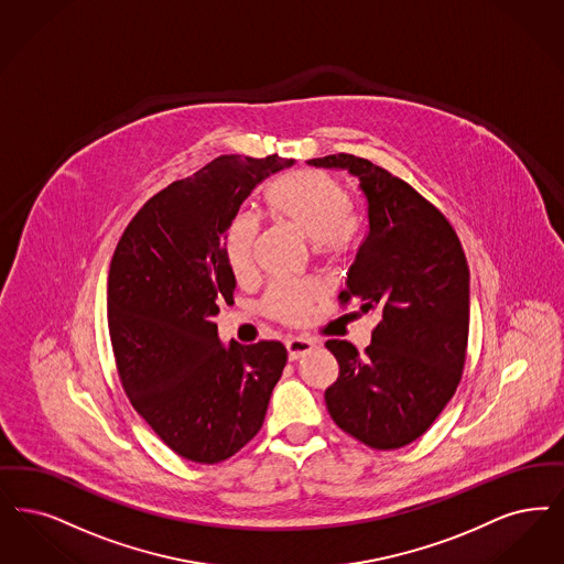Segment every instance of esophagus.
I'll return each mask as SVG.
<instances>
[{"instance_id":"obj_1","label":"esophagus","mask_w":564,"mask_h":564,"mask_svg":"<svg viewBox=\"0 0 564 564\" xmlns=\"http://www.w3.org/2000/svg\"><path fill=\"white\" fill-rule=\"evenodd\" d=\"M288 355H290V361H297L300 357L308 355L313 348H315V341L306 338H290L288 339Z\"/></svg>"}]
</instances>
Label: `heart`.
<instances>
[{"mask_svg": "<svg viewBox=\"0 0 564 564\" xmlns=\"http://www.w3.org/2000/svg\"><path fill=\"white\" fill-rule=\"evenodd\" d=\"M264 209L276 225L285 226L315 246L318 253L339 258L357 241V223L348 214L350 199L336 178L318 170H300L281 176L264 191ZM258 228L249 218L228 226L225 258L230 274L243 283L253 276V248ZM316 292L306 285L276 283L267 295V313L285 323H304Z\"/></svg>", "mask_w": 564, "mask_h": 564, "instance_id": "b5f03b06", "label": "heart"}]
</instances>
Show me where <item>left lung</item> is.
<instances>
[{
  "mask_svg": "<svg viewBox=\"0 0 564 564\" xmlns=\"http://www.w3.org/2000/svg\"><path fill=\"white\" fill-rule=\"evenodd\" d=\"M359 178L367 237L341 302L357 297L378 325L365 355L346 341L325 346L339 378L325 390L339 429L373 449L420 438L449 403L466 361L470 271L447 218L406 182L355 155L311 159Z\"/></svg>",
  "mask_w": 564,
  "mask_h": 564,
  "instance_id": "1",
  "label": "left lung"
}]
</instances>
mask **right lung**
Instances as JSON below:
<instances>
[{
    "label": "right lung",
    "instance_id": "1",
    "mask_svg": "<svg viewBox=\"0 0 564 564\" xmlns=\"http://www.w3.org/2000/svg\"><path fill=\"white\" fill-rule=\"evenodd\" d=\"M293 159L223 155L142 205L109 271V332L121 383L159 438L197 464L235 455L262 429L288 362L281 341L218 338L237 288L225 237L251 191Z\"/></svg>",
    "mask_w": 564,
    "mask_h": 564
}]
</instances>
